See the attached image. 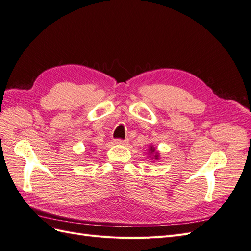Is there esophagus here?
<instances>
[{
  "label": "esophagus",
  "mask_w": 251,
  "mask_h": 251,
  "mask_svg": "<svg viewBox=\"0 0 251 251\" xmlns=\"http://www.w3.org/2000/svg\"><path fill=\"white\" fill-rule=\"evenodd\" d=\"M126 139L124 140V139H115V143L116 144H126Z\"/></svg>",
  "instance_id": "34e87169"
}]
</instances>
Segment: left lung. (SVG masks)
I'll list each match as a JSON object with an SVG mask.
<instances>
[{
	"label": "left lung",
	"instance_id": "obj_1",
	"mask_svg": "<svg viewBox=\"0 0 251 251\" xmlns=\"http://www.w3.org/2000/svg\"><path fill=\"white\" fill-rule=\"evenodd\" d=\"M150 151H151V153H153V151H155V149H151V150H150ZM155 158H156V159H157V158H158V156H157V155H156V156H155Z\"/></svg>",
	"mask_w": 251,
	"mask_h": 251
}]
</instances>
